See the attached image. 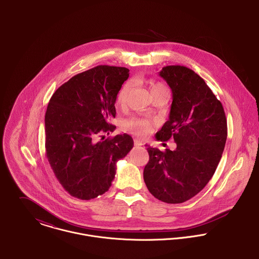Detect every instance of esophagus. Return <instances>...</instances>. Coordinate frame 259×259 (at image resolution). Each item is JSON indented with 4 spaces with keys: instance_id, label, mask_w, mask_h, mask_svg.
Instances as JSON below:
<instances>
[{
    "instance_id": "esophagus-1",
    "label": "esophagus",
    "mask_w": 259,
    "mask_h": 259,
    "mask_svg": "<svg viewBox=\"0 0 259 259\" xmlns=\"http://www.w3.org/2000/svg\"><path fill=\"white\" fill-rule=\"evenodd\" d=\"M135 146H137V147H142L144 144L140 141V140H138V139H135Z\"/></svg>"
}]
</instances>
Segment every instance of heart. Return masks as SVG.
I'll return each instance as SVG.
<instances>
[{
    "mask_svg": "<svg viewBox=\"0 0 259 259\" xmlns=\"http://www.w3.org/2000/svg\"><path fill=\"white\" fill-rule=\"evenodd\" d=\"M132 87H133L132 82L126 81L125 83H123V85L118 91L117 96H116V103L119 106H122L125 103L127 96L132 90ZM159 90H166V88L161 82H150V92L151 93L159 91ZM123 126L125 130L133 132L135 135H137L141 138L147 137L148 134L151 132V123L149 120L145 119V118L136 117V118L128 119V120L124 121Z\"/></svg>",
    "mask_w": 259,
    "mask_h": 259,
    "instance_id": "obj_1",
    "label": "heart"
}]
</instances>
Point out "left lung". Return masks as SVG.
I'll return each mask as SVG.
<instances>
[{
    "label": "left lung",
    "mask_w": 259,
    "mask_h": 259,
    "mask_svg": "<svg viewBox=\"0 0 259 259\" xmlns=\"http://www.w3.org/2000/svg\"><path fill=\"white\" fill-rule=\"evenodd\" d=\"M172 92L168 120L156 140L177 143L176 150L148 147L144 180L149 192L166 203H182L196 195L212 178L227 138L222 103L204 79L185 66L159 72Z\"/></svg>",
    "instance_id": "obj_1"
}]
</instances>
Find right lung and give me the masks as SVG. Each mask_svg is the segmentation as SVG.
<instances>
[{
    "mask_svg": "<svg viewBox=\"0 0 259 259\" xmlns=\"http://www.w3.org/2000/svg\"><path fill=\"white\" fill-rule=\"evenodd\" d=\"M128 75L126 68L98 66L74 75L50 100L46 155L59 183L78 199L90 200L108 191L116 161L134 147L126 134L98 141L115 130L111 123L114 104Z\"/></svg>",
    "mask_w": 259,
    "mask_h": 259,
    "instance_id": "1",
    "label": "right lung"
}]
</instances>
